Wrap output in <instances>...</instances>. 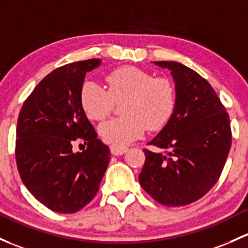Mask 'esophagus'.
I'll use <instances>...</instances> for the list:
<instances>
[{
    "instance_id": "34e87169",
    "label": "esophagus",
    "mask_w": 248,
    "mask_h": 248,
    "mask_svg": "<svg viewBox=\"0 0 248 248\" xmlns=\"http://www.w3.org/2000/svg\"><path fill=\"white\" fill-rule=\"evenodd\" d=\"M127 151H128V147H126V146H122V145H110V152L111 155H124V153H126Z\"/></svg>"
}]
</instances>
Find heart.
Instances as JSON below:
<instances>
[{"label":"heart","instance_id":"1","mask_svg":"<svg viewBox=\"0 0 248 248\" xmlns=\"http://www.w3.org/2000/svg\"><path fill=\"white\" fill-rule=\"evenodd\" d=\"M108 90L93 82L80 88L79 102L84 114L93 121H103L116 103L124 102V116L101 124V138L106 142L124 145L138 139L146 129L163 128L173 114L176 89L168 77H153L135 66L114 70L106 78Z\"/></svg>","mask_w":248,"mask_h":248}]
</instances>
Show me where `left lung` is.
Wrapping results in <instances>:
<instances>
[{
  "label": "left lung",
  "instance_id": "8db88e82",
  "mask_svg": "<svg viewBox=\"0 0 248 248\" xmlns=\"http://www.w3.org/2000/svg\"><path fill=\"white\" fill-rule=\"evenodd\" d=\"M176 83L173 114L145 148L142 189L166 207L196 202L215 186L232 145L229 115L216 91L196 71L177 62H155Z\"/></svg>",
  "mask_w": 248,
  "mask_h": 248
}]
</instances>
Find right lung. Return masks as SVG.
<instances>
[{
  "label": "right lung",
  "mask_w": 248,
  "mask_h": 248,
  "mask_svg": "<svg viewBox=\"0 0 248 248\" xmlns=\"http://www.w3.org/2000/svg\"><path fill=\"white\" fill-rule=\"evenodd\" d=\"M100 64L93 58L53 70L20 110L15 159L21 181L53 212L74 214L84 208L97 194L110 160L108 146L97 139L79 102L85 74ZM76 142L87 148L74 153Z\"/></svg>",
  "instance_id": "1"
}]
</instances>
